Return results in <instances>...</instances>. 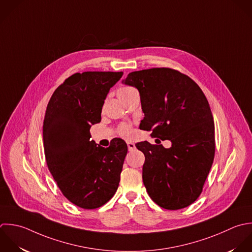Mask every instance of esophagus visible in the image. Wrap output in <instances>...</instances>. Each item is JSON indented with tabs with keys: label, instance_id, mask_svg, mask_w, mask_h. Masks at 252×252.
Masks as SVG:
<instances>
[{
	"label": "esophagus",
	"instance_id": "obj_1",
	"mask_svg": "<svg viewBox=\"0 0 252 252\" xmlns=\"http://www.w3.org/2000/svg\"><path fill=\"white\" fill-rule=\"evenodd\" d=\"M126 144H127V147H128V150H129V151H132V150H134V149H135V144H134L133 142H131V141H127V142H126Z\"/></svg>",
	"mask_w": 252,
	"mask_h": 252
}]
</instances>
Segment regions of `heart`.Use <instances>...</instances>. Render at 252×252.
<instances>
[{"mask_svg":"<svg viewBox=\"0 0 252 252\" xmlns=\"http://www.w3.org/2000/svg\"><path fill=\"white\" fill-rule=\"evenodd\" d=\"M131 89H133V88H131V87H123V88H121V89L119 90V92H127V91H129V90H131ZM119 133H120L122 136H124V137H128V136H130L131 133H132V130H131L130 126H129V125H126V124L122 125V126L119 127Z\"/></svg>","mask_w":252,"mask_h":252,"instance_id":"heart-1","label":"heart"}]
</instances>
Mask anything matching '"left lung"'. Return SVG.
<instances>
[{
    "instance_id": "obj_1",
    "label": "left lung",
    "mask_w": 252,
    "mask_h": 252,
    "mask_svg": "<svg viewBox=\"0 0 252 252\" xmlns=\"http://www.w3.org/2000/svg\"><path fill=\"white\" fill-rule=\"evenodd\" d=\"M140 95L144 118L139 128L169 139L170 148L147 141L142 179L151 199L162 208L188 207L200 195L215 154V126L209 103L188 75L167 67L130 72L122 81Z\"/></svg>"
}]
</instances>
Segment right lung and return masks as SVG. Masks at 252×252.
I'll use <instances>...</instances> for the list:
<instances>
[{"instance_id":"1","label":"right lung","mask_w":252,"mask_h":252,"mask_svg":"<svg viewBox=\"0 0 252 252\" xmlns=\"http://www.w3.org/2000/svg\"><path fill=\"white\" fill-rule=\"evenodd\" d=\"M123 71L74 73L53 93L43 123V144L50 173L74 205L95 209L116 193L126 143L115 138L108 148L90 140V127L101 122L104 101Z\"/></svg>"}]
</instances>
